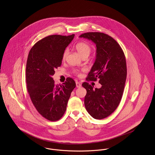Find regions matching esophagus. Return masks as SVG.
<instances>
[{
    "label": "esophagus",
    "mask_w": 155,
    "mask_h": 155,
    "mask_svg": "<svg viewBox=\"0 0 155 155\" xmlns=\"http://www.w3.org/2000/svg\"><path fill=\"white\" fill-rule=\"evenodd\" d=\"M76 87H77V88H80V87H81V86H82L80 82H76Z\"/></svg>",
    "instance_id": "1"
}]
</instances>
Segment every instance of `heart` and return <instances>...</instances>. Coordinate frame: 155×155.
Wrapping results in <instances>:
<instances>
[{"label":"heart","instance_id":"b5f03b06","mask_svg":"<svg viewBox=\"0 0 155 155\" xmlns=\"http://www.w3.org/2000/svg\"><path fill=\"white\" fill-rule=\"evenodd\" d=\"M75 48L77 50V51L79 53V54L83 57L85 56H88L91 51V46L85 42H80L77 43L75 45ZM68 51L67 49H66L62 55V58L63 60H65L68 55ZM77 74H79L80 73L78 70L74 71Z\"/></svg>","mask_w":155,"mask_h":155}]
</instances>
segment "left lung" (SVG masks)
<instances>
[{
    "label": "left lung",
    "instance_id": "obj_1",
    "mask_svg": "<svg viewBox=\"0 0 155 155\" xmlns=\"http://www.w3.org/2000/svg\"><path fill=\"white\" fill-rule=\"evenodd\" d=\"M79 37L96 45L95 61L86 80L99 79L101 87L93 89L88 82H84L82 87L87 90V110L94 119H102L110 115L120 102L127 74L125 54L118 43L105 33L88 32Z\"/></svg>",
    "mask_w": 155,
    "mask_h": 155
}]
</instances>
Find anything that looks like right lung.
Instances as JSON below:
<instances>
[{
    "mask_svg": "<svg viewBox=\"0 0 155 155\" xmlns=\"http://www.w3.org/2000/svg\"><path fill=\"white\" fill-rule=\"evenodd\" d=\"M74 36V34L48 36L36 43L28 53L25 72L27 90L36 110L51 121L62 117L76 87L72 78H67L63 84L55 85L52 78L54 70L61 66L63 53Z\"/></svg>",
    "mask_w": 155,
    "mask_h": 155,
    "instance_id": "right-lung-1",
    "label": "right lung"
}]
</instances>
